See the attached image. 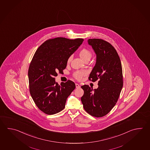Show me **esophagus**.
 I'll return each mask as SVG.
<instances>
[{
	"label": "esophagus",
	"mask_w": 150,
	"mask_h": 150,
	"mask_svg": "<svg viewBox=\"0 0 150 150\" xmlns=\"http://www.w3.org/2000/svg\"><path fill=\"white\" fill-rule=\"evenodd\" d=\"M75 85H76V88H80V85L79 84H77V83H76L75 84Z\"/></svg>",
	"instance_id": "34e87169"
}]
</instances>
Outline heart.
<instances>
[{
	"mask_svg": "<svg viewBox=\"0 0 150 150\" xmlns=\"http://www.w3.org/2000/svg\"><path fill=\"white\" fill-rule=\"evenodd\" d=\"M79 56L82 58L83 60H86L90 59L91 57L92 56V54L89 50L87 49L84 48L82 49L81 51H79ZM72 59V56L69 57L68 59H67V62H71V60ZM88 74V71H75L74 73V77L76 79L79 80V81H81L83 77L85 76Z\"/></svg>",
	"mask_w": 150,
	"mask_h": 150,
	"instance_id": "heart-1",
	"label": "heart"
}]
</instances>
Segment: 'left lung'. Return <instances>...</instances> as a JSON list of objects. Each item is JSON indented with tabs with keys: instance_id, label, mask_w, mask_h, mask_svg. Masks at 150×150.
<instances>
[{
	"instance_id": "left-lung-1",
	"label": "left lung",
	"mask_w": 150,
	"mask_h": 150,
	"mask_svg": "<svg viewBox=\"0 0 150 150\" xmlns=\"http://www.w3.org/2000/svg\"><path fill=\"white\" fill-rule=\"evenodd\" d=\"M96 54V63L88 77L92 82L99 79L98 88L81 86L84 94L81 101L91 116L101 117L109 113L118 101L123 86L122 66L116 49L110 43L99 39H88Z\"/></svg>"
}]
</instances>
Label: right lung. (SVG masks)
I'll return each instance as SVG.
<instances>
[{
	"instance_id": "add662e5",
	"label": "right lung",
	"mask_w": 150,
	"mask_h": 150,
	"mask_svg": "<svg viewBox=\"0 0 150 150\" xmlns=\"http://www.w3.org/2000/svg\"><path fill=\"white\" fill-rule=\"evenodd\" d=\"M84 40L56 38L47 40L35 52L28 71L30 92L40 110L47 115L59 112L65 107L67 99L75 88L68 80L56 82L57 73H63L68 57L82 44Z\"/></svg>"
}]
</instances>
